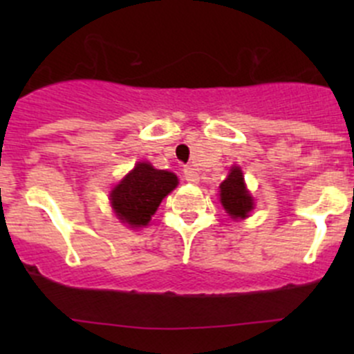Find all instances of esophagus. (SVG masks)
<instances>
[{"instance_id":"34e87169","label":"esophagus","mask_w":354,"mask_h":354,"mask_svg":"<svg viewBox=\"0 0 354 354\" xmlns=\"http://www.w3.org/2000/svg\"><path fill=\"white\" fill-rule=\"evenodd\" d=\"M183 178L188 181V183H194V185H197L198 180H200L197 169H195V167H192V166L185 167V169H183Z\"/></svg>"}]
</instances>
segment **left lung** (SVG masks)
Here are the masks:
<instances>
[{
    "label": "left lung",
    "mask_w": 354,
    "mask_h": 354,
    "mask_svg": "<svg viewBox=\"0 0 354 354\" xmlns=\"http://www.w3.org/2000/svg\"><path fill=\"white\" fill-rule=\"evenodd\" d=\"M221 203L227 210L233 219L248 216L250 210L253 209V198L250 197L248 190L245 187L243 173L240 167H233L230 176L221 183Z\"/></svg>",
    "instance_id": "obj_1"
}]
</instances>
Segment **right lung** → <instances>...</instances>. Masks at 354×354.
Here are the masks:
<instances>
[{"instance_id":"1","label":"right lung","mask_w":354,"mask_h":354,"mask_svg":"<svg viewBox=\"0 0 354 354\" xmlns=\"http://www.w3.org/2000/svg\"><path fill=\"white\" fill-rule=\"evenodd\" d=\"M178 185L176 174L138 162L111 192V205L118 219L131 227L147 226L162 198Z\"/></svg>"}]
</instances>
